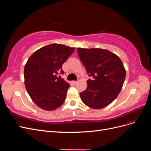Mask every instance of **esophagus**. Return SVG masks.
<instances>
[{
    "label": "esophagus",
    "instance_id": "34e87169",
    "mask_svg": "<svg viewBox=\"0 0 151 151\" xmlns=\"http://www.w3.org/2000/svg\"><path fill=\"white\" fill-rule=\"evenodd\" d=\"M72 83H74V84H76L77 83V81H72Z\"/></svg>",
    "mask_w": 151,
    "mask_h": 151
}]
</instances>
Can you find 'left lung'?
Returning <instances> with one entry per match:
<instances>
[{"mask_svg": "<svg viewBox=\"0 0 151 151\" xmlns=\"http://www.w3.org/2000/svg\"><path fill=\"white\" fill-rule=\"evenodd\" d=\"M77 53L87 73L86 89L80 93L83 102L93 109L107 106L119 94L124 83L126 70L121 59L102 48H77Z\"/></svg>", "mask_w": 151, "mask_h": 151, "instance_id": "8db88e82", "label": "left lung"}]
</instances>
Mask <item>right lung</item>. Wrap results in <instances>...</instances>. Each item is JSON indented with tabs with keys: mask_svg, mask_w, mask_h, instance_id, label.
Here are the masks:
<instances>
[{
	"mask_svg": "<svg viewBox=\"0 0 151 151\" xmlns=\"http://www.w3.org/2000/svg\"><path fill=\"white\" fill-rule=\"evenodd\" d=\"M74 50L53 43L36 50L28 58L24 70V84L31 99L40 108L54 110L65 101L70 84L57 75L63 74V63Z\"/></svg>",
	"mask_w": 151,
	"mask_h": 151,
	"instance_id": "add662e5",
	"label": "right lung"
}]
</instances>
